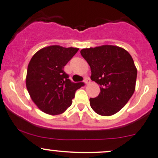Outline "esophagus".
<instances>
[{"label":"esophagus","mask_w":158,"mask_h":158,"mask_svg":"<svg viewBox=\"0 0 158 158\" xmlns=\"http://www.w3.org/2000/svg\"><path fill=\"white\" fill-rule=\"evenodd\" d=\"M84 82H85V84H89V82H90V79H89V78H88V77H85V79H84Z\"/></svg>","instance_id":"obj_1"}]
</instances>
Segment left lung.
I'll return each mask as SVG.
<instances>
[{"label":"left lung","instance_id":"left-lung-1","mask_svg":"<svg viewBox=\"0 0 158 158\" xmlns=\"http://www.w3.org/2000/svg\"><path fill=\"white\" fill-rule=\"evenodd\" d=\"M91 67V79L100 85V94L90 98L93 110L111 116L127 104L135 92L137 69L128 51L114 45L81 50Z\"/></svg>","mask_w":158,"mask_h":158}]
</instances>
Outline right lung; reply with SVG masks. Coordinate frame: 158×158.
<instances>
[{"label":"right lung","mask_w":158,"mask_h":158,"mask_svg":"<svg viewBox=\"0 0 158 158\" xmlns=\"http://www.w3.org/2000/svg\"><path fill=\"white\" fill-rule=\"evenodd\" d=\"M79 48L51 45L39 50L28 65L26 84L31 100L41 111L51 115L64 113L72 104L83 82H71L64 72L66 64Z\"/></svg>","instance_id":"1"}]
</instances>
